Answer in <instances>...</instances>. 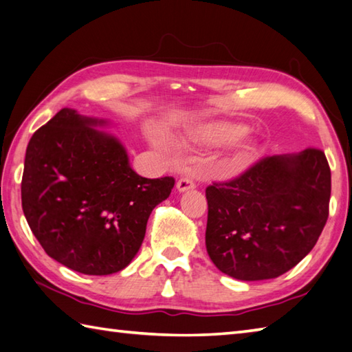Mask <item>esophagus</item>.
I'll return each mask as SVG.
<instances>
[{
    "label": "esophagus",
    "instance_id": "34e87169",
    "mask_svg": "<svg viewBox=\"0 0 352 352\" xmlns=\"http://www.w3.org/2000/svg\"><path fill=\"white\" fill-rule=\"evenodd\" d=\"M194 188H195V182H194V178H192V177H183L177 183V190L178 192H186V190L194 189Z\"/></svg>",
    "mask_w": 352,
    "mask_h": 352
}]
</instances>
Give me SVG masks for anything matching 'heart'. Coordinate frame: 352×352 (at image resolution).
<instances>
[{"label": "heart", "mask_w": 352, "mask_h": 352, "mask_svg": "<svg viewBox=\"0 0 352 352\" xmlns=\"http://www.w3.org/2000/svg\"><path fill=\"white\" fill-rule=\"evenodd\" d=\"M247 133V126L243 123L236 122H213L206 125L198 131V137L203 142L209 144H215V146H221V144H229L232 142L238 140ZM157 146L162 149H168V143L162 140H157ZM254 143L253 140H244L238 144V154L241 157H245L253 153Z\"/></svg>", "instance_id": "heart-1"}]
</instances>
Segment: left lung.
Segmentation results:
<instances>
[{
    "label": "left lung",
    "instance_id": "1",
    "mask_svg": "<svg viewBox=\"0 0 352 352\" xmlns=\"http://www.w3.org/2000/svg\"><path fill=\"white\" fill-rule=\"evenodd\" d=\"M331 170L320 149L265 157L206 189V249L239 280L278 278L318 243L328 219Z\"/></svg>",
    "mask_w": 352,
    "mask_h": 352
}]
</instances>
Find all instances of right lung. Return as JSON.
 <instances>
[{"mask_svg": "<svg viewBox=\"0 0 352 352\" xmlns=\"http://www.w3.org/2000/svg\"><path fill=\"white\" fill-rule=\"evenodd\" d=\"M107 119L62 108L27 144L21 199L48 256L84 274L125 268L143 243L151 212L174 188L172 177L131 168Z\"/></svg>", "mask_w": 352, "mask_h": 352, "instance_id": "right-lung-1", "label": "right lung"}]
</instances>
